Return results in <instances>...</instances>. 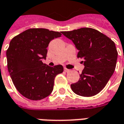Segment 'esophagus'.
Instances as JSON below:
<instances>
[{
    "label": "esophagus",
    "mask_w": 124,
    "mask_h": 124,
    "mask_svg": "<svg viewBox=\"0 0 124 124\" xmlns=\"http://www.w3.org/2000/svg\"><path fill=\"white\" fill-rule=\"evenodd\" d=\"M64 71L66 72H70V70H69V69H67V68H65Z\"/></svg>",
    "instance_id": "obj_1"
}]
</instances>
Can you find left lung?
<instances>
[{
  "label": "left lung",
  "instance_id": "obj_1",
  "mask_svg": "<svg viewBox=\"0 0 124 124\" xmlns=\"http://www.w3.org/2000/svg\"><path fill=\"white\" fill-rule=\"evenodd\" d=\"M72 41L83 59L84 68L80 80L71 84L77 95L90 97L103 90L114 72L117 58L115 43L107 36L91 28L62 32Z\"/></svg>",
  "mask_w": 124,
  "mask_h": 124
}]
</instances>
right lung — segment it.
Returning a JSON list of instances; mask_svg holds the SVG:
<instances>
[{"instance_id": "add662e5", "label": "right lung", "mask_w": 124, "mask_h": 124, "mask_svg": "<svg viewBox=\"0 0 124 124\" xmlns=\"http://www.w3.org/2000/svg\"><path fill=\"white\" fill-rule=\"evenodd\" d=\"M61 35L45 28H31L10 41L7 51L8 72L16 88L26 98L40 100L52 93L54 78L64 68L62 65L49 66L42 60L50 42Z\"/></svg>"}]
</instances>
